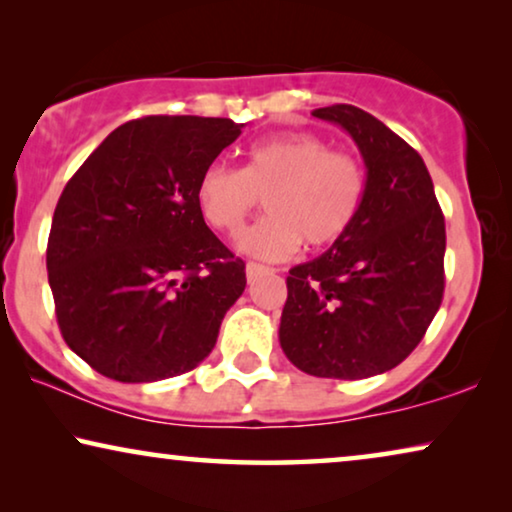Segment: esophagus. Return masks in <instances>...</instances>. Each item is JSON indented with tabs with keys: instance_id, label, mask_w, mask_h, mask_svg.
Masks as SVG:
<instances>
[{
	"instance_id": "obj_1",
	"label": "esophagus",
	"mask_w": 512,
	"mask_h": 512,
	"mask_svg": "<svg viewBox=\"0 0 512 512\" xmlns=\"http://www.w3.org/2000/svg\"><path fill=\"white\" fill-rule=\"evenodd\" d=\"M270 272H275V270L268 268V265H261V263H247V279H249V282H256L258 277L270 275Z\"/></svg>"
}]
</instances>
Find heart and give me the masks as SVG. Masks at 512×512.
Here are the masks:
<instances>
[{
	"label": "heart",
	"instance_id": "1",
	"mask_svg": "<svg viewBox=\"0 0 512 512\" xmlns=\"http://www.w3.org/2000/svg\"><path fill=\"white\" fill-rule=\"evenodd\" d=\"M361 160L310 132L258 139L242 167L212 163L200 172L195 202L209 226L233 235L263 198L268 214L240 235L244 254L282 261L300 244L331 247L359 219L366 200Z\"/></svg>",
	"mask_w": 512,
	"mask_h": 512
}]
</instances>
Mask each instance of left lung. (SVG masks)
<instances>
[{"label": "left lung", "instance_id": "left-lung-1", "mask_svg": "<svg viewBox=\"0 0 512 512\" xmlns=\"http://www.w3.org/2000/svg\"><path fill=\"white\" fill-rule=\"evenodd\" d=\"M366 163V200L349 233L286 277L279 342L314 377L363 380L410 356L445 291V216L412 146L352 104L314 109Z\"/></svg>", "mask_w": 512, "mask_h": 512}]
</instances>
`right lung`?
Wrapping results in <instances>:
<instances>
[{
  "label": "right lung",
  "instance_id": "right-lung-1",
  "mask_svg": "<svg viewBox=\"0 0 512 512\" xmlns=\"http://www.w3.org/2000/svg\"><path fill=\"white\" fill-rule=\"evenodd\" d=\"M244 123L144 116L90 153L62 191L46 268L65 342L118 382L193 370L247 286L207 228L195 184Z\"/></svg>",
  "mask_w": 512,
  "mask_h": 512
}]
</instances>
